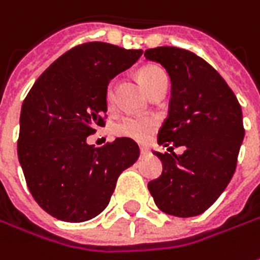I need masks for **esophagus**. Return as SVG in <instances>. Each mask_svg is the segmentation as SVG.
I'll use <instances>...</instances> for the list:
<instances>
[{"label":"esophagus","instance_id":"obj_1","mask_svg":"<svg viewBox=\"0 0 260 260\" xmlns=\"http://www.w3.org/2000/svg\"><path fill=\"white\" fill-rule=\"evenodd\" d=\"M139 151H141V154H142V155H148V154H149V149L145 147H141V149H139Z\"/></svg>","mask_w":260,"mask_h":260}]
</instances>
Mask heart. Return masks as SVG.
Returning <instances> with one entry per match:
<instances>
[{"mask_svg":"<svg viewBox=\"0 0 260 260\" xmlns=\"http://www.w3.org/2000/svg\"><path fill=\"white\" fill-rule=\"evenodd\" d=\"M139 80L142 86L145 87V90H149L154 85H157L161 79L166 77L164 70H161L157 66H148L144 68L139 72ZM115 98H113V85L108 86L106 89V105L108 108H112ZM158 121L154 116H139V115H129L122 118L121 121L118 122L113 126V132L115 135L122 137V138H129L138 142H144L147 141L154 129L157 128Z\"/></svg>","mask_w":260,"mask_h":260,"instance_id":"obj_1","label":"heart"}]
</instances>
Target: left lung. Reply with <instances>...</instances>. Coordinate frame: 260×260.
I'll list each match as a JSON object with an SVG mask.
<instances>
[{"label":"left lung","mask_w":260,"mask_h":260,"mask_svg":"<svg viewBox=\"0 0 260 260\" xmlns=\"http://www.w3.org/2000/svg\"><path fill=\"white\" fill-rule=\"evenodd\" d=\"M145 58L166 69L171 80L170 111L158 132L166 154L162 174L148 183L161 211L199 216L220 197L235 174L243 142V116L236 96L207 61L188 50L157 47ZM174 146H184L177 156Z\"/></svg>","instance_id":"1"}]
</instances>
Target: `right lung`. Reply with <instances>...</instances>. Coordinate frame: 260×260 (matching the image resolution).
<instances>
[{
  "label": "right lung",
  "instance_id": "1",
  "mask_svg": "<svg viewBox=\"0 0 260 260\" xmlns=\"http://www.w3.org/2000/svg\"><path fill=\"white\" fill-rule=\"evenodd\" d=\"M142 50L85 43L50 64L24 99L18 161L27 187L53 217L80 223L109 204L118 177L139 157L129 138L94 147L87 137L103 126L106 89Z\"/></svg>",
  "mask_w": 260,
  "mask_h": 260
}]
</instances>
